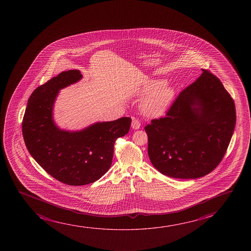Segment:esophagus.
<instances>
[{
    "mask_svg": "<svg viewBox=\"0 0 251 251\" xmlns=\"http://www.w3.org/2000/svg\"><path fill=\"white\" fill-rule=\"evenodd\" d=\"M131 127L133 129H139L140 127H141V123L139 122V120L137 119H135V118H133V120H132V125H131Z\"/></svg>",
    "mask_w": 251,
    "mask_h": 251,
    "instance_id": "1",
    "label": "esophagus"
}]
</instances>
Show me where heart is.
<instances>
[{
  "label": "heart",
  "mask_w": 251,
  "mask_h": 251,
  "mask_svg": "<svg viewBox=\"0 0 251 251\" xmlns=\"http://www.w3.org/2000/svg\"><path fill=\"white\" fill-rule=\"evenodd\" d=\"M137 95H148L141 103L142 113L147 117H159L165 114L172 103L175 88L164 79H149L139 89Z\"/></svg>",
  "instance_id": "heart-1"
}]
</instances>
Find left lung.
Returning a JSON list of instances; mask_svg holds the SVG:
<instances>
[{
  "mask_svg": "<svg viewBox=\"0 0 251 251\" xmlns=\"http://www.w3.org/2000/svg\"><path fill=\"white\" fill-rule=\"evenodd\" d=\"M179 94L166 117L145 127L150 161L163 175L206 176L222 160L236 124L235 103L209 71Z\"/></svg>",
  "mask_w": 251,
  "mask_h": 251,
  "instance_id": "left-lung-1",
  "label": "left lung"
}]
</instances>
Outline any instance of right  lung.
Listing matches in <instances>:
<instances>
[{
	"instance_id": "right-lung-1",
	"label": "right lung",
	"mask_w": 251,
	"mask_h": 251,
	"mask_svg": "<svg viewBox=\"0 0 251 251\" xmlns=\"http://www.w3.org/2000/svg\"><path fill=\"white\" fill-rule=\"evenodd\" d=\"M82 79L79 70L63 71L28 100L22 122L25 143L30 154L45 172L68 185L89 184L104 175L113 158L117 138L128 133L130 117L98 122L80 130L62 129L53 110L60 90Z\"/></svg>"
}]
</instances>
